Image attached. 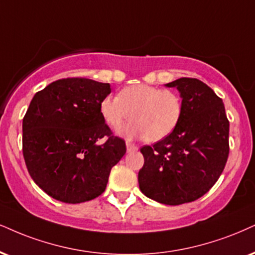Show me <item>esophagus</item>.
I'll use <instances>...</instances> for the list:
<instances>
[{"mask_svg":"<svg viewBox=\"0 0 255 255\" xmlns=\"http://www.w3.org/2000/svg\"><path fill=\"white\" fill-rule=\"evenodd\" d=\"M138 147L134 145V144H132V143H127V150H128V152H130V151H134V150H137Z\"/></svg>","mask_w":255,"mask_h":255,"instance_id":"34e87169","label":"esophagus"}]
</instances>
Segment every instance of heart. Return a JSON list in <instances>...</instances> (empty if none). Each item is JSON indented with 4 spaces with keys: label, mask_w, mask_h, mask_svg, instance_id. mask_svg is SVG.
<instances>
[{
    "label": "heart",
    "mask_w": 255,
    "mask_h": 255,
    "mask_svg": "<svg viewBox=\"0 0 255 255\" xmlns=\"http://www.w3.org/2000/svg\"><path fill=\"white\" fill-rule=\"evenodd\" d=\"M99 110L112 128H121L128 118L132 119L121 130L122 136L128 139L143 137L145 142L155 143L175 130L183 106L181 97L174 91L138 84L123 89L118 97H104Z\"/></svg>",
    "instance_id": "heart-1"
}]
</instances>
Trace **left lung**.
Masks as SVG:
<instances>
[{
    "instance_id": "obj_1",
    "label": "left lung",
    "mask_w": 255,
    "mask_h": 255,
    "mask_svg": "<svg viewBox=\"0 0 255 255\" xmlns=\"http://www.w3.org/2000/svg\"><path fill=\"white\" fill-rule=\"evenodd\" d=\"M181 93L182 116L172 132L140 152L138 183L149 199L169 206L193 202L216 183L229 153V122L222 99L195 78L166 84Z\"/></svg>"
}]
</instances>
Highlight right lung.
<instances>
[{
    "label": "right lung",
    "mask_w": 255,
    "mask_h": 255,
    "mask_svg": "<svg viewBox=\"0 0 255 255\" xmlns=\"http://www.w3.org/2000/svg\"><path fill=\"white\" fill-rule=\"evenodd\" d=\"M110 93V84L66 78L31 99L22 123V151L30 177L53 199L81 203L98 197L127 152L125 140L100 115V102Z\"/></svg>",
    "instance_id": "right-lung-1"
}]
</instances>
